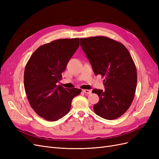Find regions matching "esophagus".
Returning <instances> with one entry per match:
<instances>
[{
	"mask_svg": "<svg viewBox=\"0 0 159 159\" xmlns=\"http://www.w3.org/2000/svg\"><path fill=\"white\" fill-rule=\"evenodd\" d=\"M83 91L85 93H87V94H91V91L89 89H83Z\"/></svg>",
	"mask_w": 159,
	"mask_h": 159,
	"instance_id": "1",
	"label": "esophagus"
}]
</instances>
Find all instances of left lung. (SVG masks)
<instances>
[{
	"mask_svg": "<svg viewBox=\"0 0 159 159\" xmlns=\"http://www.w3.org/2000/svg\"><path fill=\"white\" fill-rule=\"evenodd\" d=\"M80 45L95 74L105 78V91H92L99 98L95 113L107 120L119 118L131 106L136 91L137 69L131 54L121 43L105 36L80 38Z\"/></svg>",
	"mask_w": 159,
	"mask_h": 159,
	"instance_id": "8db88e82",
	"label": "left lung"
}]
</instances>
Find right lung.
I'll list each match as a JSON object with an SVG mask.
<instances>
[{"instance_id": "1", "label": "right lung", "mask_w": 159, "mask_h": 159, "mask_svg": "<svg viewBox=\"0 0 159 159\" xmlns=\"http://www.w3.org/2000/svg\"><path fill=\"white\" fill-rule=\"evenodd\" d=\"M79 46V38L54 40L37 48L26 65L24 85L28 102L47 121H57L68 113L72 99L81 93V89L56 85Z\"/></svg>"}]
</instances>
